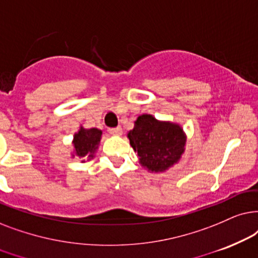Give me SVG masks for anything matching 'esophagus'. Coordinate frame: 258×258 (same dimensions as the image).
<instances>
[{"label": "esophagus", "instance_id": "obj_1", "mask_svg": "<svg viewBox=\"0 0 258 258\" xmlns=\"http://www.w3.org/2000/svg\"><path fill=\"white\" fill-rule=\"evenodd\" d=\"M108 132L111 133L112 136H121L122 130H121V127H120V126L112 127V128H108Z\"/></svg>", "mask_w": 258, "mask_h": 258}]
</instances>
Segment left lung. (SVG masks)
<instances>
[{
  "label": "left lung",
  "instance_id": "1",
  "mask_svg": "<svg viewBox=\"0 0 258 258\" xmlns=\"http://www.w3.org/2000/svg\"><path fill=\"white\" fill-rule=\"evenodd\" d=\"M127 137L138 152L139 163L151 172H164L176 164L184 153L186 142L179 125L159 121L150 114L139 115Z\"/></svg>",
  "mask_w": 258,
  "mask_h": 258
}]
</instances>
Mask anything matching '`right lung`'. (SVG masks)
<instances>
[{
	"label": "right lung",
	"mask_w": 258,
	"mask_h": 258,
	"mask_svg": "<svg viewBox=\"0 0 258 258\" xmlns=\"http://www.w3.org/2000/svg\"><path fill=\"white\" fill-rule=\"evenodd\" d=\"M101 135L102 132L98 128L86 130L84 127H81L80 131L74 135L73 145L75 154L78 157L84 158V159H92L94 157L95 151L98 150Z\"/></svg>",
	"instance_id": "add662e5"
}]
</instances>
